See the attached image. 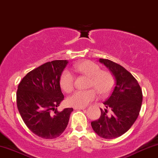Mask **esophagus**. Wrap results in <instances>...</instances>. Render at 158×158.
Instances as JSON below:
<instances>
[{
	"label": "esophagus",
	"instance_id": "1",
	"mask_svg": "<svg viewBox=\"0 0 158 158\" xmlns=\"http://www.w3.org/2000/svg\"><path fill=\"white\" fill-rule=\"evenodd\" d=\"M74 109L75 110H84V109H85V107H75Z\"/></svg>",
	"mask_w": 158,
	"mask_h": 158
}]
</instances>
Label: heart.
<instances>
[{
    "instance_id": "heart-1",
    "label": "heart",
    "mask_w": 158,
    "mask_h": 158,
    "mask_svg": "<svg viewBox=\"0 0 158 158\" xmlns=\"http://www.w3.org/2000/svg\"><path fill=\"white\" fill-rule=\"evenodd\" d=\"M75 68L80 73L90 77L89 86L94 87L102 95L109 94L114 85L113 74L107 71H102L100 66L90 60H85L76 64ZM60 86L65 92L69 93L74 86V76L71 72L65 70L62 72L60 80ZM96 98L94 89L87 90H77L68 98V105L73 107H84Z\"/></svg>"
}]
</instances>
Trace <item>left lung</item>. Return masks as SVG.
<instances>
[{
    "instance_id": "obj_1",
    "label": "left lung",
    "mask_w": 158,
    "mask_h": 158,
    "mask_svg": "<svg viewBox=\"0 0 158 158\" xmlns=\"http://www.w3.org/2000/svg\"><path fill=\"white\" fill-rule=\"evenodd\" d=\"M115 78V86L107 101L105 109L101 110V116L92 121L93 130L98 136L113 139L127 132L139 115L143 94L138 81L128 71L113 61L99 59ZM111 110L108 115L107 109Z\"/></svg>"
}]
</instances>
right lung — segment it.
Returning a JSON list of instances; mask_svg holds the SVG:
<instances>
[{"mask_svg":"<svg viewBox=\"0 0 158 158\" xmlns=\"http://www.w3.org/2000/svg\"><path fill=\"white\" fill-rule=\"evenodd\" d=\"M68 60H54L28 73L18 85L17 106L33 133L45 139L60 135L68 126L73 108L58 111L64 96L60 80Z\"/></svg>","mask_w":158,"mask_h":158,"instance_id":"obj_1","label":"right lung"}]
</instances>
